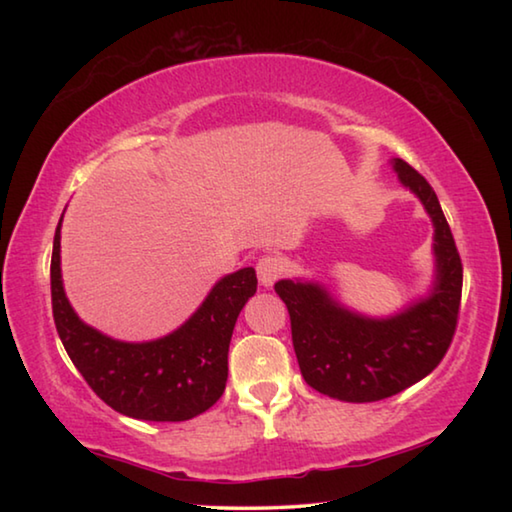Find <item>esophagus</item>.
Wrapping results in <instances>:
<instances>
[{
    "label": "esophagus",
    "instance_id": "1",
    "mask_svg": "<svg viewBox=\"0 0 512 512\" xmlns=\"http://www.w3.org/2000/svg\"><path fill=\"white\" fill-rule=\"evenodd\" d=\"M284 273V262L275 255H264L257 262V277L264 287H273V284L280 280Z\"/></svg>",
    "mask_w": 512,
    "mask_h": 512
}]
</instances>
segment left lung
I'll return each mask as SVG.
<instances>
[{
	"label": "left lung",
	"mask_w": 512,
	"mask_h": 512,
	"mask_svg": "<svg viewBox=\"0 0 512 512\" xmlns=\"http://www.w3.org/2000/svg\"><path fill=\"white\" fill-rule=\"evenodd\" d=\"M402 185L420 198L436 235V287L427 300L386 320L343 309L311 282L280 280L298 366L311 388L343 402H377L427 377L452 345L461 311L463 264L431 185L409 162L393 160Z\"/></svg>",
	"instance_id": "1"
}]
</instances>
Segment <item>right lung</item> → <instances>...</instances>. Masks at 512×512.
Here are the masks:
<instances>
[{
    "mask_svg": "<svg viewBox=\"0 0 512 512\" xmlns=\"http://www.w3.org/2000/svg\"><path fill=\"white\" fill-rule=\"evenodd\" d=\"M63 221V219H60ZM60 221L51 253V309L60 341L88 386L128 418L183 422L223 395L239 311L257 291L255 268L225 275L176 332L149 343L108 339L74 314L60 280Z\"/></svg>",
    "mask_w": 512,
    "mask_h": 512,
    "instance_id": "1",
    "label": "right lung"
}]
</instances>
